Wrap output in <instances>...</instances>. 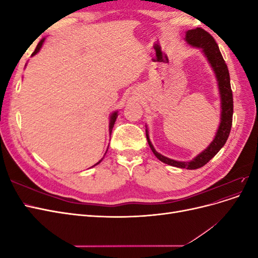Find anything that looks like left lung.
I'll use <instances>...</instances> for the list:
<instances>
[{"label":"left lung","instance_id":"1","mask_svg":"<svg viewBox=\"0 0 258 258\" xmlns=\"http://www.w3.org/2000/svg\"><path fill=\"white\" fill-rule=\"evenodd\" d=\"M184 40L187 44L190 45L191 47L198 48L202 51V53H204V56L207 58L215 74L218 92H220L221 99V121L220 124H218V128L216 130L213 141L208 145L205 151H202L190 161H178L168 158L166 156H163L156 151L150 140V135H148V129L146 126L145 131L148 145H150L154 155L160 161L172 167L195 170L204 167L207 162H209L218 152H220L221 148L225 145L226 141H227L232 124L233 101L228 68L225 63L222 53L220 49H218V46L214 41V38L204 29L196 28L185 32Z\"/></svg>","mask_w":258,"mask_h":258}]
</instances>
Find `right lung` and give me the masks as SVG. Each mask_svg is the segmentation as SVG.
Segmentation results:
<instances>
[{"label":"right lung","mask_w":258,"mask_h":258,"mask_svg":"<svg viewBox=\"0 0 258 258\" xmlns=\"http://www.w3.org/2000/svg\"><path fill=\"white\" fill-rule=\"evenodd\" d=\"M44 41H45V37H43L42 40L40 41V43L37 44V46H36V48H35V50L33 51V53H32V57L33 56H35V54L41 50V48H42V46H43V43H44ZM117 116H118V111H115V112H113L112 114H111V116H110V122H108V132H110V136H111V134H112V129H113V127H114V123H115V121H116V118H117ZM108 148V147H107ZM107 152V151H106ZM106 152H105V154H106ZM104 158V157H103ZM103 158L101 159V160H99L96 165H93L92 167H95V166H97V165H99V163L103 160Z\"/></svg>","instance_id":"add662e5"}]
</instances>
